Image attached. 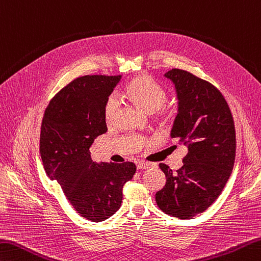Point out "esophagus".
I'll return each mask as SVG.
<instances>
[{"label": "esophagus", "instance_id": "1", "mask_svg": "<svg viewBox=\"0 0 261 261\" xmlns=\"http://www.w3.org/2000/svg\"><path fill=\"white\" fill-rule=\"evenodd\" d=\"M150 167H151V164H149V163H144V162L138 163L137 165L138 170H147V168H150Z\"/></svg>", "mask_w": 261, "mask_h": 261}]
</instances>
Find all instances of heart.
<instances>
[{
  "instance_id": "heart-1",
  "label": "heart",
  "mask_w": 261,
  "mask_h": 261,
  "mask_svg": "<svg viewBox=\"0 0 261 261\" xmlns=\"http://www.w3.org/2000/svg\"><path fill=\"white\" fill-rule=\"evenodd\" d=\"M124 94L130 100L147 112L160 110L167 100L166 90L147 74H140L130 80L125 86ZM119 109L120 103L116 97L113 95L107 97L103 109L104 120L107 124H112L115 121ZM161 116L163 119L168 117L164 111L161 112Z\"/></svg>"
}]
</instances>
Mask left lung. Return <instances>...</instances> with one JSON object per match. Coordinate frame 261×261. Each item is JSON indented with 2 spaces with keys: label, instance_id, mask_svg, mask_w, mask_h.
Masks as SVG:
<instances>
[{
  "label": "left lung",
  "instance_id": "obj_1",
  "mask_svg": "<svg viewBox=\"0 0 261 261\" xmlns=\"http://www.w3.org/2000/svg\"><path fill=\"white\" fill-rule=\"evenodd\" d=\"M165 76L174 84L178 99L171 135L188 152L175 173L160 164L166 183L155 198L162 212L189 219L205 212L225 187L236 160V126L215 86L181 69H172Z\"/></svg>",
  "mask_w": 261,
  "mask_h": 261
}]
</instances>
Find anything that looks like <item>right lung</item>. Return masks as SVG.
Wrapping results in <instances>:
<instances>
[{
    "label": "right lung",
    "mask_w": 261,
    "mask_h": 261,
    "mask_svg": "<svg viewBox=\"0 0 261 261\" xmlns=\"http://www.w3.org/2000/svg\"><path fill=\"white\" fill-rule=\"evenodd\" d=\"M122 75H84L61 89L46 107L39 151L45 172L56 180L75 212L101 222L115 214L123 187L134 177L132 162L97 164L89 148L105 134L104 104Z\"/></svg>",
    "instance_id": "add662e5"
}]
</instances>
